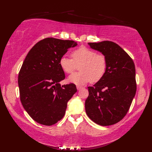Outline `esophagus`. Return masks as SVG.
Wrapping results in <instances>:
<instances>
[{"instance_id": "obj_1", "label": "esophagus", "mask_w": 152, "mask_h": 152, "mask_svg": "<svg viewBox=\"0 0 152 152\" xmlns=\"http://www.w3.org/2000/svg\"><path fill=\"white\" fill-rule=\"evenodd\" d=\"M76 88H77V89H78V90H80V89H82V88H82V86H76Z\"/></svg>"}]
</instances>
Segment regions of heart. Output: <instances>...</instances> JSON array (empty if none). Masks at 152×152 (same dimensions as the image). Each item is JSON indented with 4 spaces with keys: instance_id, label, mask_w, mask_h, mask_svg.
Returning a JSON list of instances; mask_svg holds the SVG:
<instances>
[{
    "instance_id": "heart-1",
    "label": "heart",
    "mask_w": 152,
    "mask_h": 152,
    "mask_svg": "<svg viewBox=\"0 0 152 152\" xmlns=\"http://www.w3.org/2000/svg\"><path fill=\"white\" fill-rule=\"evenodd\" d=\"M72 58L64 56L61 57L59 65L64 72L72 73L79 65V72L71 74L68 78L70 83L82 86L91 81H99L106 72L107 61L103 55L95 51L82 47L72 51Z\"/></svg>"
}]
</instances>
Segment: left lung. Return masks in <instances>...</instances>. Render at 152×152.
Segmentation results:
<instances>
[{
  "instance_id": "obj_1",
  "label": "left lung",
  "mask_w": 152,
  "mask_h": 152,
  "mask_svg": "<svg viewBox=\"0 0 152 152\" xmlns=\"http://www.w3.org/2000/svg\"><path fill=\"white\" fill-rule=\"evenodd\" d=\"M88 44L106 57L107 69L99 81L88 88L86 114L99 125H114L127 114L136 94L134 64L130 56L113 42Z\"/></svg>"
}]
</instances>
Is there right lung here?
<instances>
[{
  "mask_svg": "<svg viewBox=\"0 0 152 152\" xmlns=\"http://www.w3.org/2000/svg\"><path fill=\"white\" fill-rule=\"evenodd\" d=\"M73 40L47 38L28 51L18 76L21 104L31 117L42 125H52L63 118L67 102L77 91L74 83L61 86L65 78L59 60Z\"/></svg>",
  "mask_w": 152,
  "mask_h": 152,
  "instance_id": "right-lung-1",
  "label": "right lung"
}]
</instances>
